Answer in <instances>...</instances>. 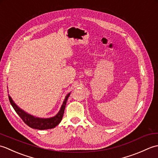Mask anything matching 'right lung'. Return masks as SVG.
<instances>
[{
  "instance_id": "obj_1",
  "label": "right lung",
  "mask_w": 158,
  "mask_h": 158,
  "mask_svg": "<svg viewBox=\"0 0 158 158\" xmlns=\"http://www.w3.org/2000/svg\"><path fill=\"white\" fill-rule=\"evenodd\" d=\"M70 94V93H69L65 97L64 100V102L62 103V105L61 106V108H60L59 112L57 113V115L53 117H50V118H39V117H36L32 115H30V114L25 112L24 110L20 109L19 107L13 102V100L9 95V99L10 103H11V105L13 106V108L14 109L17 114L21 117L23 122H24L26 125H28L29 127H32V128L41 130L53 128V127L58 126L60 123L61 120L62 119L67 100H68Z\"/></svg>"
}]
</instances>
